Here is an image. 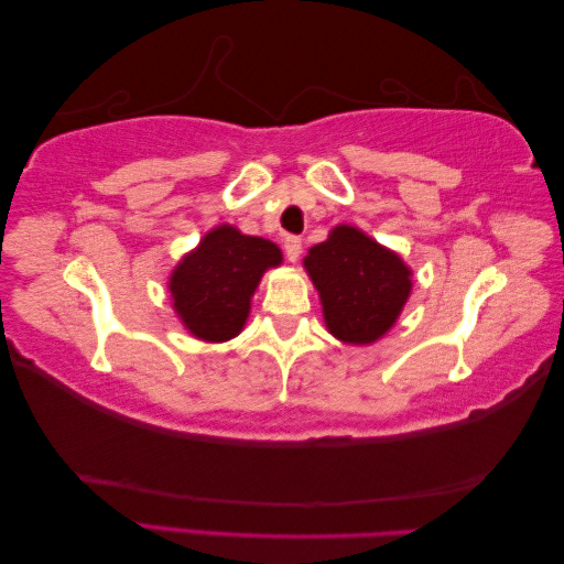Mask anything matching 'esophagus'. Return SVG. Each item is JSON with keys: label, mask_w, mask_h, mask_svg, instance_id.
<instances>
[{"label": "esophagus", "mask_w": 564, "mask_h": 564, "mask_svg": "<svg viewBox=\"0 0 564 564\" xmlns=\"http://www.w3.org/2000/svg\"><path fill=\"white\" fill-rule=\"evenodd\" d=\"M284 256L290 262H296L299 256H302V238H296V236L284 238Z\"/></svg>", "instance_id": "1"}]
</instances>
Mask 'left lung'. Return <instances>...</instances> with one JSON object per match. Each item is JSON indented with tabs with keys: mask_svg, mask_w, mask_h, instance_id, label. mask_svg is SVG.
Segmentation results:
<instances>
[{
	"mask_svg": "<svg viewBox=\"0 0 564 564\" xmlns=\"http://www.w3.org/2000/svg\"><path fill=\"white\" fill-rule=\"evenodd\" d=\"M304 270L314 282L326 328L348 346H372L387 336L411 296V268L399 252L348 224L330 228L308 248Z\"/></svg>",
	"mask_w": 564,
	"mask_h": 564,
	"instance_id": "obj_1",
	"label": "left lung"
}]
</instances>
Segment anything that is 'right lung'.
Here are the masks:
<instances>
[{"mask_svg": "<svg viewBox=\"0 0 564 564\" xmlns=\"http://www.w3.org/2000/svg\"><path fill=\"white\" fill-rule=\"evenodd\" d=\"M280 265L282 250L272 240L214 226L170 272L172 308L197 340L226 343L243 330L262 274Z\"/></svg>", "mask_w": 564, "mask_h": 564, "instance_id": "add662e5", "label": "right lung"}]
</instances>
